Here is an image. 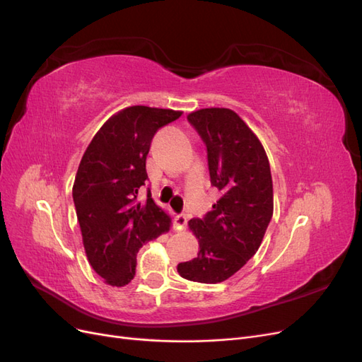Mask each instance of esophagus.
<instances>
[{
  "mask_svg": "<svg viewBox=\"0 0 362 362\" xmlns=\"http://www.w3.org/2000/svg\"><path fill=\"white\" fill-rule=\"evenodd\" d=\"M187 221H189V216L185 213H181L175 217V226H177V229H180L181 231V229H184L185 225H187Z\"/></svg>",
  "mask_w": 362,
  "mask_h": 362,
  "instance_id": "esophagus-1",
  "label": "esophagus"
}]
</instances>
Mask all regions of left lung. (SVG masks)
Segmentation results:
<instances>
[{"label":"left lung","instance_id":"left-lung-1","mask_svg":"<svg viewBox=\"0 0 362 362\" xmlns=\"http://www.w3.org/2000/svg\"><path fill=\"white\" fill-rule=\"evenodd\" d=\"M206 146L211 185L221 198L189 226L198 257L178 273L202 284L223 282L255 255L273 216V184L264 148L245 120L229 108H201L187 116Z\"/></svg>","mask_w":362,"mask_h":362}]
</instances>
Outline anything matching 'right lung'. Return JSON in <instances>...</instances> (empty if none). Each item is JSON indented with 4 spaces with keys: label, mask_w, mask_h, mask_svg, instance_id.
<instances>
[{
    "label": "right lung",
    "mask_w": 362,
    "mask_h": 362,
    "mask_svg": "<svg viewBox=\"0 0 362 362\" xmlns=\"http://www.w3.org/2000/svg\"><path fill=\"white\" fill-rule=\"evenodd\" d=\"M182 112L133 105L95 134L72 187L83 245L93 270L112 287L134 278L137 252L170 228L169 214L151 198L139 202L148 180L146 156L157 131Z\"/></svg>",
    "instance_id": "right-lung-1"
}]
</instances>
